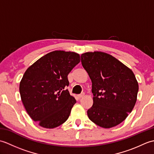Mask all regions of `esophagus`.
<instances>
[{"label":"esophagus","mask_w":154,"mask_h":154,"mask_svg":"<svg viewBox=\"0 0 154 154\" xmlns=\"http://www.w3.org/2000/svg\"><path fill=\"white\" fill-rule=\"evenodd\" d=\"M85 96V93H81V94H79V95H78V97L79 98V99H81V98H82V97H83Z\"/></svg>","instance_id":"34e87169"}]
</instances>
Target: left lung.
<instances>
[{
  "mask_svg": "<svg viewBox=\"0 0 154 154\" xmlns=\"http://www.w3.org/2000/svg\"><path fill=\"white\" fill-rule=\"evenodd\" d=\"M81 60L92 81L93 104L87 110L88 117L104 128L119 125L136 102L138 83L134 74L104 52H87L81 54Z\"/></svg>",
  "mask_w": 154,
  "mask_h": 154,
  "instance_id": "1",
  "label": "left lung"
}]
</instances>
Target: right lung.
Segmentation results:
<instances>
[{"label": "right lung", "instance_id": "1", "mask_svg": "<svg viewBox=\"0 0 154 154\" xmlns=\"http://www.w3.org/2000/svg\"><path fill=\"white\" fill-rule=\"evenodd\" d=\"M80 62L79 55L57 50L42 57L26 71L20 94L29 116L45 128H54L70 115L76 100L66 87L67 75Z\"/></svg>", "mask_w": 154, "mask_h": 154}]
</instances>
